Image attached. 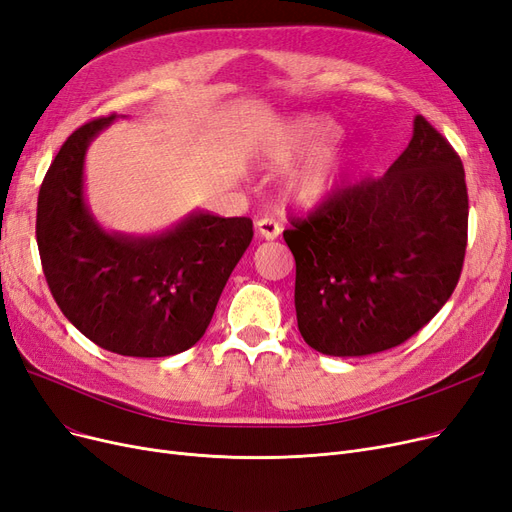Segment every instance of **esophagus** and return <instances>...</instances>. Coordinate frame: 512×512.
Instances as JSON below:
<instances>
[{"label":"esophagus","instance_id":"esophagus-1","mask_svg":"<svg viewBox=\"0 0 512 512\" xmlns=\"http://www.w3.org/2000/svg\"><path fill=\"white\" fill-rule=\"evenodd\" d=\"M255 227H257L259 236L266 238V240H274V238H278L280 232H282V225H280L276 219H272V217L259 219V221L255 223Z\"/></svg>","mask_w":512,"mask_h":512}]
</instances>
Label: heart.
I'll return each mask as SVG.
<instances>
[{
    "mask_svg": "<svg viewBox=\"0 0 512 512\" xmlns=\"http://www.w3.org/2000/svg\"><path fill=\"white\" fill-rule=\"evenodd\" d=\"M339 137V128L318 116H304L274 126L261 143V156L270 166L287 168L318 154ZM348 158L335 151L320 154L289 179V198L301 208H316L325 204L344 181Z\"/></svg>",
    "mask_w": 512,
    "mask_h": 512,
    "instance_id": "heart-1",
    "label": "heart"
}]
</instances>
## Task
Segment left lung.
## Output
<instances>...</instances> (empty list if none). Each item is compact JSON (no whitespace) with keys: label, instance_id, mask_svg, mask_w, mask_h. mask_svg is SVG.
Returning <instances> with one entry per match:
<instances>
[{"label":"left lung","instance_id":"left-lung-1","mask_svg":"<svg viewBox=\"0 0 512 512\" xmlns=\"http://www.w3.org/2000/svg\"><path fill=\"white\" fill-rule=\"evenodd\" d=\"M285 242L295 257V312L306 344L329 356L399 346L456 289L468 238L464 166L415 116L413 137L380 179L346 187Z\"/></svg>","mask_w":512,"mask_h":512}]
</instances>
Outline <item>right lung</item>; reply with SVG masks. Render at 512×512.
<instances>
[{
  "instance_id": "right-lung-1",
  "label": "right lung",
  "mask_w": 512,
  "mask_h": 512,
  "mask_svg": "<svg viewBox=\"0 0 512 512\" xmlns=\"http://www.w3.org/2000/svg\"><path fill=\"white\" fill-rule=\"evenodd\" d=\"M113 120L80 126L52 160L37 196V249L52 297L90 342L122 356H173L204 335L253 221L194 211L160 234L107 232L84 198V160Z\"/></svg>"
}]
</instances>
